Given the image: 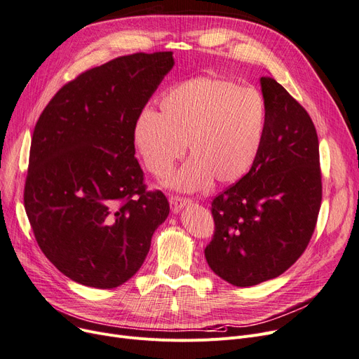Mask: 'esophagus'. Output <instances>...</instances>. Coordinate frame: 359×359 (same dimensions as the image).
I'll list each match as a JSON object with an SVG mask.
<instances>
[{"label": "esophagus", "instance_id": "34e87169", "mask_svg": "<svg viewBox=\"0 0 359 359\" xmlns=\"http://www.w3.org/2000/svg\"><path fill=\"white\" fill-rule=\"evenodd\" d=\"M189 203H191L190 198L180 197V196H170L169 197V205H170V209L174 210V212L181 210L184 206H187Z\"/></svg>", "mask_w": 359, "mask_h": 359}]
</instances>
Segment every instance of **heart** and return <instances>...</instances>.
Segmentation results:
<instances>
[{"mask_svg":"<svg viewBox=\"0 0 359 359\" xmlns=\"http://www.w3.org/2000/svg\"><path fill=\"white\" fill-rule=\"evenodd\" d=\"M268 107L262 94L231 79L203 75L184 81L159 98V114L142 111L134 146L146 169L168 177L187 144L190 159L166 184L180 191L231 185L245 178L262 150Z\"/></svg>","mask_w":359,"mask_h":359,"instance_id":"b5f03b06","label":"heart"}]
</instances>
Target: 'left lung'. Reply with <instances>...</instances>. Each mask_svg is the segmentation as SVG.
Returning <instances> with one entry per match:
<instances>
[{
    "mask_svg": "<svg viewBox=\"0 0 359 359\" xmlns=\"http://www.w3.org/2000/svg\"><path fill=\"white\" fill-rule=\"evenodd\" d=\"M266 134L249 174L212 202L205 249L215 274L249 287L287 271L308 246L323 198L318 135L308 111L269 76L261 78Z\"/></svg>",
    "mask_w": 359,
    "mask_h": 359,
    "instance_id": "obj_1",
    "label": "left lung"
}]
</instances>
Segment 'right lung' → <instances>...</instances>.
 <instances>
[{
	"mask_svg": "<svg viewBox=\"0 0 359 359\" xmlns=\"http://www.w3.org/2000/svg\"><path fill=\"white\" fill-rule=\"evenodd\" d=\"M172 51L135 53L83 72L35 125L23 202L39 249L70 280L114 289L141 268L166 196L149 191L134 125L174 67Z\"/></svg>",
	"mask_w": 359,
	"mask_h": 359,
	"instance_id": "1",
	"label": "right lung"
}]
</instances>
